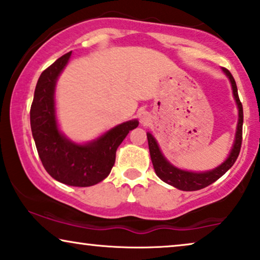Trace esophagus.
Instances as JSON below:
<instances>
[{"instance_id":"obj_1","label":"esophagus","mask_w":260,"mask_h":260,"mask_svg":"<svg viewBox=\"0 0 260 260\" xmlns=\"http://www.w3.org/2000/svg\"><path fill=\"white\" fill-rule=\"evenodd\" d=\"M138 118H140V122L142 124H147L148 122H149L150 117L149 114H148V112H144V111H142V112L138 113Z\"/></svg>"}]
</instances>
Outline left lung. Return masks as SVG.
Wrapping results in <instances>:
<instances>
[{
	"label": "left lung",
	"mask_w": 260,
	"mask_h": 260,
	"mask_svg": "<svg viewBox=\"0 0 260 260\" xmlns=\"http://www.w3.org/2000/svg\"><path fill=\"white\" fill-rule=\"evenodd\" d=\"M222 72L224 75L228 77L229 82L232 86V92H233V98L235 100L238 107V123L237 130H235L234 142L229 150L228 156L225 157L223 162H221L217 167L212 168V170L204 171V172H194L183 170L174 166L170 161L166 159V156L162 154L160 149L159 143H157L156 138H155L150 133H147L148 138V146H149L150 159L153 162V167L155 173L161 180L165 183L171 185L178 190L181 191H197L201 188H204L209 185L215 183L218 178H221L229 168L233 166L235 161H237L239 153H240L241 148V138H242V123H244V112H242V105L240 103L238 95L237 83H235L234 77L227 69L222 68Z\"/></svg>",
	"instance_id": "left-lung-1"
}]
</instances>
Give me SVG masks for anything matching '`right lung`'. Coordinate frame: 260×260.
<instances>
[{
  "mask_svg": "<svg viewBox=\"0 0 260 260\" xmlns=\"http://www.w3.org/2000/svg\"><path fill=\"white\" fill-rule=\"evenodd\" d=\"M66 53L44 70L37 82L31 106V130L39 157L53 179L69 186L86 187L103 181L112 170L119 144L138 126L131 119L111 127L88 142H75L60 131L57 119V81L68 64Z\"/></svg>",
  "mask_w": 260,
  "mask_h": 260,
  "instance_id": "add662e5",
  "label": "right lung"
}]
</instances>
